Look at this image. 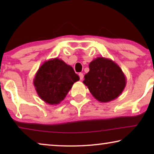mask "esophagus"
Returning <instances> with one entry per match:
<instances>
[{
	"mask_svg": "<svg viewBox=\"0 0 154 154\" xmlns=\"http://www.w3.org/2000/svg\"><path fill=\"white\" fill-rule=\"evenodd\" d=\"M79 75V76H80V79L83 80V77H84L83 73H80Z\"/></svg>",
	"mask_w": 154,
	"mask_h": 154,
	"instance_id": "esophagus-1",
	"label": "esophagus"
}]
</instances>
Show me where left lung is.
<instances>
[{
  "mask_svg": "<svg viewBox=\"0 0 154 154\" xmlns=\"http://www.w3.org/2000/svg\"><path fill=\"white\" fill-rule=\"evenodd\" d=\"M83 83L95 99L107 102L118 97L125 86V77L118 65L108 59L98 57L90 63Z\"/></svg>",
  "mask_w": 154,
  "mask_h": 154,
  "instance_id": "1",
  "label": "left lung"
}]
</instances>
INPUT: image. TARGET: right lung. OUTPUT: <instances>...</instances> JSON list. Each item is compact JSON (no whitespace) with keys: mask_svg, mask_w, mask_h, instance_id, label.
<instances>
[{"mask_svg":"<svg viewBox=\"0 0 154 154\" xmlns=\"http://www.w3.org/2000/svg\"><path fill=\"white\" fill-rule=\"evenodd\" d=\"M79 79L72 67L55 58L40 67L33 83L42 100L49 104H57Z\"/></svg>","mask_w":154,"mask_h":154,"instance_id":"right-lung-1","label":"right lung"}]
</instances>
